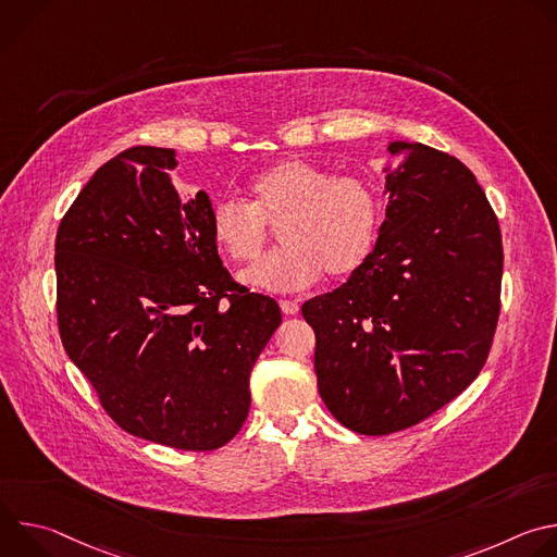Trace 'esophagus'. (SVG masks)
Segmentation results:
<instances>
[{
    "instance_id": "34e87169",
    "label": "esophagus",
    "mask_w": 557,
    "mask_h": 557,
    "mask_svg": "<svg viewBox=\"0 0 557 557\" xmlns=\"http://www.w3.org/2000/svg\"><path fill=\"white\" fill-rule=\"evenodd\" d=\"M280 308L284 314H297L299 312V304L293 301V299H282L280 301Z\"/></svg>"
}]
</instances>
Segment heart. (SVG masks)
<instances>
[{"instance_id":"heart-1","label":"heart","mask_w":557,"mask_h":557,"mask_svg":"<svg viewBox=\"0 0 557 557\" xmlns=\"http://www.w3.org/2000/svg\"><path fill=\"white\" fill-rule=\"evenodd\" d=\"M251 202L222 198L213 205V243L235 262H249L277 226L280 249L237 275V282L271 293L301 290L326 273L348 280L370 260L381 226L374 187L357 176H335L304 158H286L249 183Z\"/></svg>"}]
</instances>
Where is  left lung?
Segmentation results:
<instances>
[{
    "mask_svg": "<svg viewBox=\"0 0 557 557\" xmlns=\"http://www.w3.org/2000/svg\"><path fill=\"white\" fill-rule=\"evenodd\" d=\"M387 153L370 260L301 306L326 408L368 436L456 399L483 370L500 312L503 237L475 176L423 143L392 140Z\"/></svg>",
    "mask_w": 557,
    "mask_h": 557,
    "instance_id": "obj_1",
    "label": "left lung"
}]
</instances>
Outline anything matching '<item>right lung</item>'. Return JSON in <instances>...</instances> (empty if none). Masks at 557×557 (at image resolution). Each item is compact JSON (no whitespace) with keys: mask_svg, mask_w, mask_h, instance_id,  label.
I'll use <instances>...</instances> for the list:
<instances>
[{"mask_svg":"<svg viewBox=\"0 0 557 557\" xmlns=\"http://www.w3.org/2000/svg\"><path fill=\"white\" fill-rule=\"evenodd\" d=\"M176 149L132 147L95 172L54 243L63 348L129 434L218 449L247 421L251 370L282 324L237 286L211 237L205 191L181 198Z\"/></svg>","mask_w":557,"mask_h":557,"instance_id":"1","label":"right lung"}]
</instances>
